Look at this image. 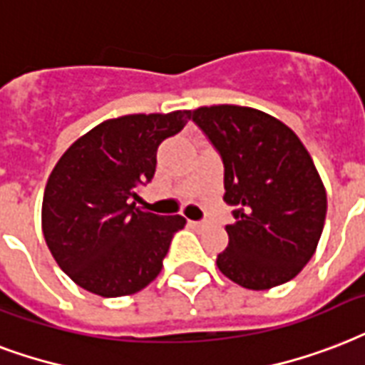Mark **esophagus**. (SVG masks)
<instances>
[{"mask_svg":"<svg viewBox=\"0 0 365 365\" xmlns=\"http://www.w3.org/2000/svg\"><path fill=\"white\" fill-rule=\"evenodd\" d=\"M188 225H190L192 228H202L203 227L202 221H188Z\"/></svg>","mask_w":365,"mask_h":365,"instance_id":"1","label":"esophagus"}]
</instances>
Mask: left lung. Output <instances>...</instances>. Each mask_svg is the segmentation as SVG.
Returning <instances> with one entry per match:
<instances>
[{
	"label": "left lung",
	"mask_w": 365,
	"mask_h": 365,
	"mask_svg": "<svg viewBox=\"0 0 365 365\" xmlns=\"http://www.w3.org/2000/svg\"><path fill=\"white\" fill-rule=\"evenodd\" d=\"M190 118L221 154L222 200L236 207L219 270L255 291L293 279L314 255L327 211L309 150L293 129L250 106H200Z\"/></svg>",
	"instance_id": "obj_1"
}]
</instances>
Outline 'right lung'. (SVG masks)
Here are the masks:
<instances>
[{"instance_id":"1","label":"right lung","mask_w":365,"mask_h":365,"mask_svg":"<svg viewBox=\"0 0 365 365\" xmlns=\"http://www.w3.org/2000/svg\"><path fill=\"white\" fill-rule=\"evenodd\" d=\"M190 110L129 114L81 135L45 186L41 230L70 279L101 297L144 289L162 272L180 215L138 209V186L156 171L158 146L190 120Z\"/></svg>"}]
</instances>
